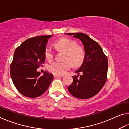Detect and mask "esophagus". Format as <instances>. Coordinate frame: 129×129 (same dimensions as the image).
<instances>
[{
    "instance_id": "esophagus-1",
    "label": "esophagus",
    "mask_w": 129,
    "mask_h": 129,
    "mask_svg": "<svg viewBox=\"0 0 129 129\" xmlns=\"http://www.w3.org/2000/svg\"><path fill=\"white\" fill-rule=\"evenodd\" d=\"M62 77V76H59V75H54V78H59Z\"/></svg>"
}]
</instances>
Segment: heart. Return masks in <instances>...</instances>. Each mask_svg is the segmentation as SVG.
<instances>
[{
    "instance_id": "heart-1",
    "label": "heart",
    "mask_w": 129,
    "mask_h": 129,
    "mask_svg": "<svg viewBox=\"0 0 129 129\" xmlns=\"http://www.w3.org/2000/svg\"><path fill=\"white\" fill-rule=\"evenodd\" d=\"M77 43L72 39L62 38L57 40L54 44V47L58 51L65 52L64 61H56L49 66L51 73L56 75H62L71 68L80 66L84 61L85 53L81 47L77 45ZM45 58L51 61L53 58V52L50 47L45 50Z\"/></svg>"
}]
</instances>
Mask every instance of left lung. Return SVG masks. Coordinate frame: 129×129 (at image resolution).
Segmentation results:
<instances>
[{
	"instance_id": "left-lung-1",
	"label": "left lung",
	"mask_w": 129,
	"mask_h": 129,
	"mask_svg": "<svg viewBox=\"0 0 129 129\" xmlns=\"http://www.w3.org/2000/svg\"><path fill=\"white\" fill-rule=\"evenodd\" d=\"M81 41L85 50V58L73 76V82L68 87L69 93L81 99L94 96L103 88L107 79L108 61L100 45L84 33L66 34ZM79 77L78 78V77Z\"/></svg>"
}]
</instances>
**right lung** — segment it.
<instances>
[{
  "label": "right lung",
  "instance_id": "1",
  "mask_svg": "<svg viewBox=\"0 0 129 129\" xmlns=\"http://www.w3.org/2000/svg\"><path fill=\"white\" fill-rule=\"evenodd\" d=\"M52 36L28 39L15 49L10 66L11 77L17 90L25 97L35 98L42 95L53 79V75L48 72L40 76L37 71L44 63L45 50Z\"/></svg>",
  "mask_w": 129,
  "mask_h": 129
}]
</instances>
